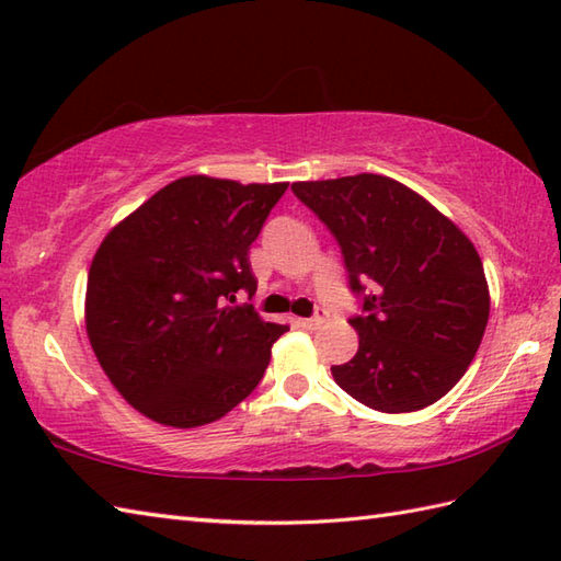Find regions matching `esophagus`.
<instances>
[{
  "mask_svg": "<svg viewBox=\"0 0 561 561\" xmlns=\"http://www.w3.org/2000/svg\"><path fill=\"white\" fill-rule=\"evenodd\" d=\"M325 311H318L316 316H311V318H299V325L301 328H306V331H318V328H321L323 323H325Z\"/></svg>",
  "mask_w": 561,
  "mask_h": 561,
  "instance_id": "34e87169",
  "label": "esophagus"
}]
</instances>
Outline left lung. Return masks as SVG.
<instances>
[{
  "label": "left lung",
  "mask_w": 561,
  "mask_h": 561,
  "mask_svg": "<svg viewBox=\"0 0 561 561\" xmlns=\"http://www.w3.org/2000/svg\"><path fill=\"white\" fill-rule=\"evenodd\" d=\"M291 192L337 240L359 299L357 355L331 367L369 409L409 413L465 377L489 321L484 265L433 204L381 174L294 182Z\"/></svg>",
  "instance_id": "8db88e82"
}]
</instances>
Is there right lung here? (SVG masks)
<instances>
[{"mask_svg": "<svg viewBox=\"0 0 561 561\" xmlns=\"http://www.w3.org/2000/svg\"><path fill=\"white\" fill-rule=\"evenodd\" d=\"M282 184L182 178L104 238L87 277V335L134 409L172 427L214 423L250 397L289 325L252 304L250 270Z\"/></svg>", "mask_w": 561, "mask_h": 561, "instance_id": "right-lung-1", "label": "right lung"}]
</instances>
